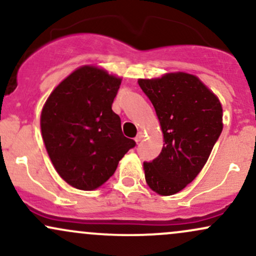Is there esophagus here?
<instances>
[{
    "label": "esophagus",
    "instance_id": "esophagus-1",
    "mask_svg": "<svg viewBox=\"0 0 256 256\" xmlns=\"http://www.w3.org/2000/svg\"><path fill=\"white\" fill-rule=\"evenodd\" d=\"M142 140H143V134L142 132H138V134L136 136V138H134V140L138 143V142H140Z\"/></svg>",
    "mask_w": 256,
    "mask_h": 256
}]
</instances>
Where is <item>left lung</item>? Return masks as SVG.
Here are the masks:
<instances>
[{"mask_svg":"<svg viewBox=\"0 0 256 256\" xmlns=\"http://www.w3.org/2000/svg\"><path fill=\"white\" fill-rule=\"evenodd\" d=\"M138 84L154 106L165 140L158 156L143 164L146 180L155 192L173 195L192 183L207 162L222 131V104L188 73L140 79Z\"/></svg>","mask_w":256,"mask_h":256,"instance_id":"obj_1","label":"left lung"}]
</instances>
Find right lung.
Returning a JSON list of instances; mask_svg holds the SVG:
<instances>
[{
  "mask_svg": "<svg viewBox=\"0 0 256 256\" xmlns=\"http://www.w3.org/2000/svg\"><path fill=\"white\" fill-rule=\"evenodd\" d=\"M122 79L84 66L55 88L44 104L40 130L52 165L64 182L94 190L116 172L136 146L112 110Z\"/></svg>",
  "mask_w": 256,
  "mask_h": 256,
  "instance_id": "right-lung-1",
  "label": "right lung"
}]
</instances>
